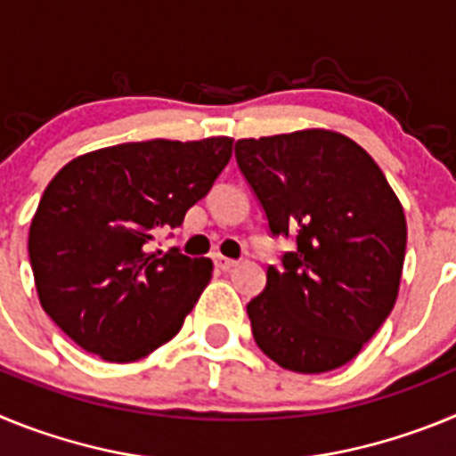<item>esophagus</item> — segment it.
<instances>
[{"label":"esophagus","instance_id":"obj_1","mask_svg":"<svg viewBox=\"0 0 456 456\" xmlns=\"http://www.w3.org/2000/svg\"><path fill=\"white\" fill-rule=\"evenodd\" d=\"M215 265L219 269H224V272H228V269L235 267L237 260H232V257H225V256H215Z\"/></svg>","mask_w":456,"mask_h":456}]
</instances>
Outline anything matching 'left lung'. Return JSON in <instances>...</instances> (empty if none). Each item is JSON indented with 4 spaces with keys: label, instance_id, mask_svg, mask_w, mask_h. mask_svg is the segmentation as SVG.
<instances>
[{
    "label": "left lung",
    "instance_id": "8db88e82",
    "mask_svg": "<svg viewBox=\"0 0 456 456\" xmlns=\"http://www.w3.org/2000/svg\"><path fill=\"white\" fill-rule=\"evenodd\" d=\"M235 157L273 237H294L248 301L253 338L292 372L349 363L400 292L406 219L400 199L356 141L331 130L240 139Z\"/></svg>",
    "mask_w": 456,
    "mask_h": 456
}]
</instances>
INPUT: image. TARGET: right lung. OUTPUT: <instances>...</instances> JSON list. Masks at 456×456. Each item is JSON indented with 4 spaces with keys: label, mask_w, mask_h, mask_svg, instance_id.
Listing matches in <instances>:
<instances>
[{
    "label": "right lung",
    "mask_w": 456,
    "mask_h": 456,
    "mask_svg": "<svg viewBox=\"0 0 456 456\" xmlns=\"http://www.w3.org/2000/svg\"><path fill=\"white\" fill-rule=\"evenodd\" d=\"M232 139H152L75 157L47 184L29 228L43 310L109 363L148 356L183 329L212 278L209 257L151 251L159 231L231 162Z\"/></svg>",
    "instance_id": "add662e5"
}]
</instances>
